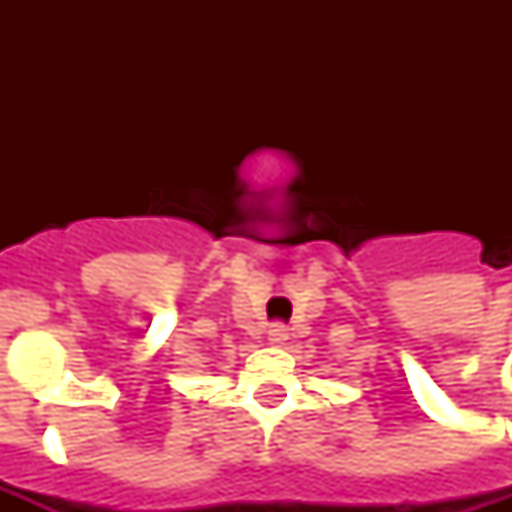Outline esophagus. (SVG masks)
Wrapping results in <instances>:
<instances>
[{
	"label": "esophagus",
	"mask_w": 512,
	"mask_h": 512,
	"mask_svg": "<svg viewBox=\"0 0 512 512\" xmlns=\"http://www.w3.org/2000/svg\"><path fill=\"white\" fill-rule=\"evenodd\" d=\"M287 337L289 329L284 327V324H271V329H268V340H271V345H284Z\"/></svg>",
	"instance_id": "obj_1"
}]
</instances>
